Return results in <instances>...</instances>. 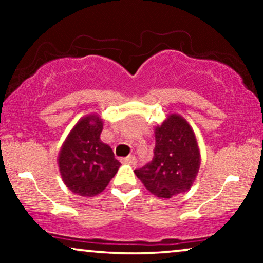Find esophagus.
<instances>
[{"label":"esophagus","mask_w":263,"mask_h":263,"mask_svg":"<svg viewBox=\"0 0 263 263\" xmlns=\"http://www.w3.org/2000/svg\"><path fill=\"white\" fill-rule=\"evenodd\" d=\"M121 161H122V163H125V164L135 165L136 164V157L135 156H127L126 158H122Z\"/></svg>","instance_id":"34e87169"}]
</instances>
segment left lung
Wrapping results in <instances>:
<instances>
[{"label":"left lung","instance_id":"left-lung-1","mask_svg":"<svg viewBox=\"0 0 263 263\" xmlns=\"http://www.w3.org/2000/svg\"><path fill=\"white\" fill-rule=\"evenodd\" d=\"M153 158L135 174L156 197L170 199L192 188L200 168V149L192 126L178 114L155 127Z\"/></svg>","mask_w":263,"mask_h":263}]
</instances>
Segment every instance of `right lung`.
<instances>
[{"label":"right lung","mask_w":263,"mask_h":263,"mask_svg":"<svg viewBox=\"0 0 263 263\" xmlns=\"http://www.w3.org/2000/svg\"><path fill=\"white\" fill-rule=\"evenodd\" d=\"M102 125L96 114L81 117L60 147L58 165L63 182L81 197L104 192L121 165L111 147L100 140Z\"/></svg>","instance_id":"right-lung-1"}]
</instances>
